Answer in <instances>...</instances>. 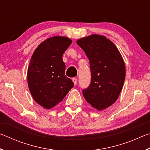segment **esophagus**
Segmentation results:
<instances>
[{
    "mask_svg": "<svg viewBox=\"0 0 150 150\" xmlns=\"http://www.w3.org/2000/svg\"><path fill=\"white\" fill-rule=\"evenodd\" d=\"M72 81H73V82L74 83V84H75V85L77 84V78L73 77V78L72 79Z\"/></svg>",
    "mask_w": 150,
    "mask_h": 150,
    "instance_id": "34e87169",
    "label": "esophagus"
}]
</instances>
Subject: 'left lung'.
<instances>
[{
	"mask_svg": "<svg viewBox=\"0 0 150 150\" xmlns=\"http://www.w3.org/2000/svg\"><path fill=\"white\" fill-rule=\"evenodd\" d=\"M77 44L89 59L91 81L83 90L88 103L98 110L109 107L118 99L126 76L125 64L116 45L104 35L93 34Z\"/></svg>",
	"mask_w": 150,
	"mask_h": 150,
	"instance_id": "8db88e82",
	"label": "left lung"
}]
</instances>
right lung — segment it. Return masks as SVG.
Instances as JSON below:
<instances>
[{
	"label": "right lung",
	"mask_w": 150,
	"mask_h": 150,
	"mask_svg": "<svg viewBox=\"0 0 150 150\" xmlns=\"http://www.w3.org/2000/svg\"><path fill=\"white\" fill-rule=\"evenodd\" d=\"M72 41L54 36L41 43L33 54L28 69V85L38 104L50 109L62 101L74 86L65 75L62 55Z\"/></svg>",
	"instance_id": "1"
}]
</instances>
